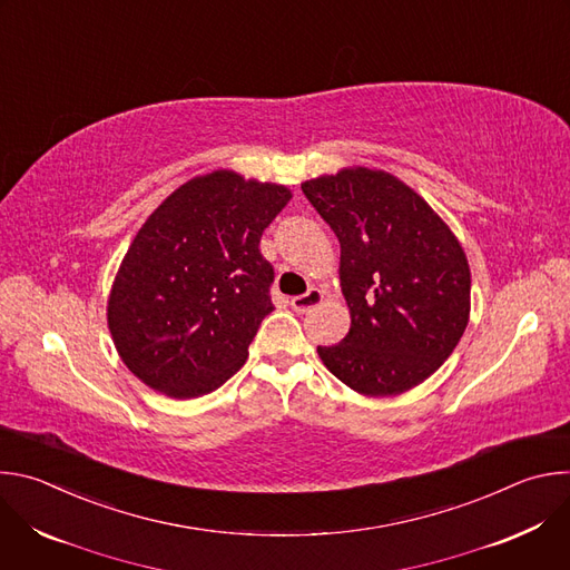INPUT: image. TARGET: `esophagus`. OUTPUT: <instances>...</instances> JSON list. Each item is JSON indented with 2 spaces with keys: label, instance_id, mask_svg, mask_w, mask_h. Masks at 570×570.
I'll list each match as a JSON object with an SVG mask.
<instances>
[{
  "label": "esophagus",
  "instance_id": "1",
  "mask_svg": "<svg viewBox=\"0 0 570 570\" xmlns=\"http://www.w3.org/2000/svg\"><path fill=\"white\" fill-rule=\"evenodd\" d=\"M322 299H324V293H322L320 288H308L304 295H295V297L291 299V306H293L297 313H306V311H311L313 306L322 304Z\"/></svg>",
  "mask_w": 570,
  "mask_h": 570
}]
</instances>
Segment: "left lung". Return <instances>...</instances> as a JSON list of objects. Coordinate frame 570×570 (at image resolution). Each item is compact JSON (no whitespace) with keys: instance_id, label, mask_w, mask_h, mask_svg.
<instances>
[{"instance_id":"8db88e82","label":"left lung","mask_w":570,"mask_h":570,"mask_svg":"<svg viewBox=\"0 0 570 570\" xmlns=\"http://www.w3.org/2000/svg\"><path fill=\"white\" fill-rule=\"evenodd\" d=\"M341 240L350 334L317 347L327 370L365 396L420 385L455 350L469 322L471 273L449 225L385 171L343 169L302 185Z\"/></svg>"}]
</instances>
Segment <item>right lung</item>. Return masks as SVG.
Wrapping results in <instances>:
<instances>
[{
	"label": "right lung",
	"mask_w": 570,
	"mask_h": 570,
	"mask_svg": "<svg viewBox=\"0 0 570 570\" xmlns=\"http://www.w3.org/2000/svg\"><path fill=\"white\" fill-rule=\"evenodd\" d=\"M288 200L282 185L214 171L146 218L115 277L108 327L121 361L148 387L194 399L246 363L273 311L275 271L259 240Z\"/></svg>",
	"instance_id": "right-lung-1"
}]
</instances>
